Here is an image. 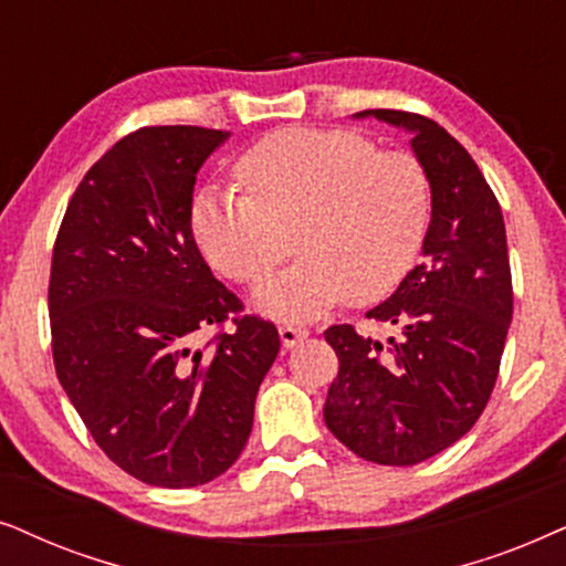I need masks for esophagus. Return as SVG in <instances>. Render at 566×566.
<instances>
[{
  "label": "esophagus",
  "instance_id": "obj_1",
  "mask_svg": "<svg viewBox=\"0 0 566 566\" xmlns=\"http://www.w3.org/2000/svg\"><path fill=\"white\" fill-rule=\"evenodd\" d=\"M305 336H307V331L300 328V326H292V323H284V326H279V338H282V344L287 346V349L297 346Z\"/></svg>",
  "mask_w": 566,
  "mask_h": 566
}]
</instances>
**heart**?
Returning <instances> with one entry per match:
<instances>
[{
  "instance_id": "obj_1",
  "label": "heart",
  "mask_w": 566,
  "mask_h": 566,
  "mask_svg": "<svg viewBox=\"0 0 566 566\" xmlns=\"http://www.w3.org/2000/svg\"><path fill=\"white\" fill-rule=\"evenodd\" d=\"M248 191L207 188L193 238L232 282L259 284L290 251L303 255L259 290L271 313L311 318L349 295L378 303L413 269L432 222V180L419 157L352 129L290 126L240 155Z\"/></svg>"
}]
</instances>
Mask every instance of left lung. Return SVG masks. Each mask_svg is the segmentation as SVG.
I'll list each match as a JSON object with an SVG mask.
<instances>
[{
	"instance_id": "8db88e82",
	"label": "left lung",
	"mask_w": 566,
	"mask_h": 566,
	"mask_svg": "<svg viewBox=\"0 0 566 566\" xmlns=\"http://www.w3.org/2000/svg\"><path fill=\"white\" fill-rule=\"evenodd\" d=\"M413 134L432 180L424 261L367 318L401 334L387 344L349 323L326 328L338 357L323 419L365 461L413 465L453 446L492 398L512 321V274L500 201L461 142L432 118L375 108Z\"/></svg>"
}]
</instances>
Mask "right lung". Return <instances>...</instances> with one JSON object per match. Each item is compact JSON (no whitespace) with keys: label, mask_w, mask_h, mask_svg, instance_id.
Here are the masks:
<instances>
[{"label":"right lung","mask_w":566,"mask_h":566,"mask_svg":"<svg viewBox=\"0 0 566 566\" xmlns=\"http://www.w3.org/2000/svg\"><path fill=\"white\" fill-rule=\"evenodd\" d=\"M228 137L126 134L80 180L51 255L56 378L97 448L153 486H201L238 461L279 352L274 323L243 315L193 240L196 172Z\"/></svg>","instance_id":"obj_1"}]
</instances>
